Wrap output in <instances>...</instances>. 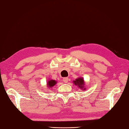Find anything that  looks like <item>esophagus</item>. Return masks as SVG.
Masks as SVG:
<instances>
[{"label":"esophagus","instance_id":"esophagus-1","mask_svg":"<svg viewBox=\"0 0 129 129\" xmlns=\"http://www.w3.org/2000/svg\"><path fill=\"white\" fill-rule=\"evenodd\" d=\"M63 82L64 83H67L68 81V78L67 77H65L63 78Z\"/></svg>","mask_w":129,"mask_h":129}]
</instances>
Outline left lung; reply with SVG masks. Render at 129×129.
Wrapping results in <instances>:
<instances>
[{"mask_svg": "<svg viewBox=\"0 0 129 129\" xmlns=\"http://www.w3.org/2000/svg\"><path fill=\"white\" fill-rule=\"evenodd\" d=\"M73 83L75 85L77 86L80 88H82V90H85L86 88L84 87V85H85V81L82 77H79L76 79L75 81H73Z\"/></svg>", "mask_w": 129, "mask_h": 129, "instance_id": "8db88e82", "label": "left lung"}]
</instances>
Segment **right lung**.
Here are the masks:
<instances>
[{
  "instance_id": "add662e5",
  "label": "right lung",
  "mask_w": 129,
  "mask_h": 129,
  "mask_svg": "<svg viewBox=\"0 0 129 129\" xmlns=\"http://www.w3.org/2000/svg\"><path fill=\"white\" fill-rule=\"evenodd\" d=\"M56 83H57V82L55 80H49L47 84V86H48L49 88H52V87H53Z\"/></svg>"
}]
</instances>
